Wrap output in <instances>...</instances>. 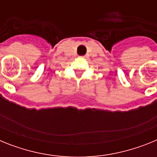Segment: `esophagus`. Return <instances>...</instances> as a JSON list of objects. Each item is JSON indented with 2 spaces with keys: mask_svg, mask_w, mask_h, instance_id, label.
I'll list each match as a JSON object with an SVG mask.
<instances>
[{
  "mask_svg": "<svg viewBox=\"0 0 157 157\" xmlns=\"http://www.w3.org/2000/svg\"><path fill=\"white\" fill-rule=\"evenodd\" d=\"M81 57H82V58H84V57H85V56H81Z\"/></svg>",
  "mask_w": 157,
  "mask_h": 157,
  "instance_id": "obj_1",
  "label": "esophagus"
}]
</instances>
